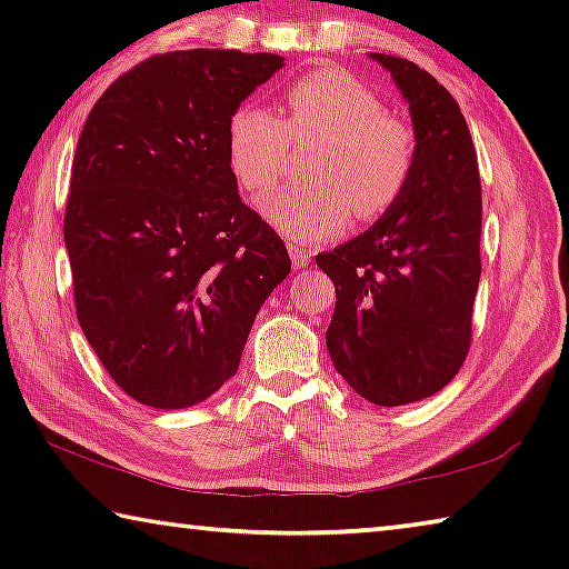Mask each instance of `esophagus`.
Listing matches in <instances>:
<instances>
[{"instance_id":"34e87169","label":"esophagus","mask_w":569,"mask_h":569,"mask_svg":"<svg viewBox=\"0 0 569 569\" xmlns=\"http://www.w3.org/2000/svg\"><path fill=\"white\" fill-rule=\"evenodd\" d=\"M288 253H291V261H293V268H306L308 263H311V250L298 246V243H288Z\"/></svg>"}]
</instances>
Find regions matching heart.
Masks as SVG:
<instances>
[{
	"instance_id": "obj_1",
	"label": "heart",
	"mask_w": 569,
	"mask_h": 569,
	"mask_svg": "<svg viewBox=\"0 0 569 569\" xmlns=\"http://www.w3.org/2000/svg\"><path fill=\"white\" fill-rule=\"evenodd\" d=\"M286 118L246 100L228 114V166L250 192L271 188L291 158L293 138L323 142L311 162L319 182H291L258 200V210L293 243L333 238L356 208L377 218L409 188L417 138L409 122L381 112L379 94L339 67L298 77L283 92Z\"/></svg>"
}]
</instances>
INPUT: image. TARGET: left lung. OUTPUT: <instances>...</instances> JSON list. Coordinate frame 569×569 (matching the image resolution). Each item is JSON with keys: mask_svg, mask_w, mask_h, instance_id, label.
Instances as JSON below:
<instances>
[{"mask_svg": "<svg viewBox=\"0 0 569 569\" xmlns=\"http://www.w3.org/2000/svg\"><path fill=\"white\" fill-rule=\"evenodd\" d=\"M409 104L417 162L403 196L361 236L316 256L336 286L326 349L366 401L401 407L465 363L481 276V188L457 100L409 60L369 54Z\"/></svg>", "mask_w": 569, "mask_h": 569, "instance_id": "8db88e82", "label": "left lung"}]
</instances>
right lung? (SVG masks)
<instances>
[{"instance_id":"right-lung-1","label":"right lung","mask_w":569,"mask_h":569,"mask_svg":"<svg viewBox=\"0 0 569 569\" xmlns=\"http://www.w3.org/2000/svg\"><path fill=\"white\" fill-rule=\"evenodd\" d=\"M283 57L166 52L94 102L77 142L64 246L77 321L114 383L188 409L233 377L258 308L291 271L240 203L226 122Z\"/></svg>"}]
</instances>
